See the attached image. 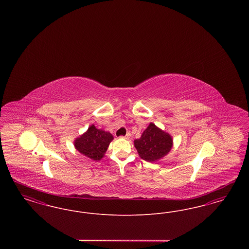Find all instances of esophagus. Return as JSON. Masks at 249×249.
<instances>
[{"mask_svg": "<svg viewBox=\"0 0 249 249\" xmlns=\"http://www.w3.org/2000/svg\"><path fill=\"white\" fill-rule=\"evenodd\" d=\"M130 133H127L125 136H122L121 138H124V139H129L130 138Z\"/></svg>", "mask_w": 249, "mask_h": 249, "instance_id": "esophagus-1", "label": "esophagus"}]
</instances>
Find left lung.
<instances>
[{"label":"left lung","instance_id":"1","mask_svg":"<svg viewBox=\"0 0 249 249\" xmlns=\"http://www.w3.org/2000/svg\"><path fill=\"white\" fill-rule=\"evenodd\" d=\"M134 146L139 157L148 162H155L164 158L173 147V137L165 130L150 123L142 131L139 139L134 140Z\"/></svg>","mask_w":249,"mask_h":249}]
</instances>
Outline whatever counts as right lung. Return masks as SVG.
<instances>
[{
  "instance_id": "right-lung-1",
  "label": "right lung",
  "mask_w": 249,
  "mask_h": 249,
  "mask_svg": "<svg viewBox=\"0 0 249 249\" xmlns=\"http://www.w3.org/2000/svg\"><path fill=\"white\" fill-rule=\"evenodd\" d=\"M113 139L114 137L109 131L97 129L92 124L83 134L74 139L73 145L79 153L97 161L105 157Z\"/></svg>"
}]
</instances>
